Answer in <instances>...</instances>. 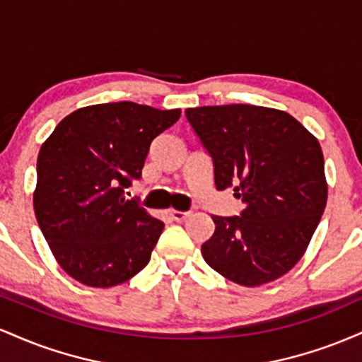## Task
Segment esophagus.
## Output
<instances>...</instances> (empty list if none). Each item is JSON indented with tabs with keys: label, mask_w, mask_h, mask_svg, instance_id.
Segmentation results:
<instances>
[{
	"label": "esophagus",
	"mask_w": 362,
	"mask_h": 362,
	"mask_svg": "<svg viewBox=\"0 0 362 362\" xmlns=\"http://www.w3.org/2000/svg\"><path fill=\"white\" fill-rule=\"evenodd\" d=\"M170 216H172L173 221H184V219H187L190 216L189 211H177V209H172L170 211Z\"/></svg>",
	"instance_id": "34e87169"
}]
</instances>
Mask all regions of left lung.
I'll return each mask as SVG.
<instances>
[{"label": "left lung", "instance_id": "obj_1", "mask_svg": "<svg viewBox=\"0 0 362 362\" xmlns=\"http://www.w3.org/2000/svg\"><path fill=\"white\" fill-rule=\"evenodd\" d=\"M214 165L218 190L233 187L240 216H213L202 243L209 267L255 288L300 262L327 206L325 161L318 139L288 112L231 103L185 110Z\"/></svg>", "mask_w": 362, "mask_h": 362}]
</instances>
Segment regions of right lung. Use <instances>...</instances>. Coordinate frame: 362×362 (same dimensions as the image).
Listing matches in <instances>:
<instances>
[{
  "mask_svg": "<svg viewBox=\"0 0 362 362\" xmlns=\"http://www.w3.org/2000/svg\"><path fill=\"white\" fill-rule=\"evenodd\" d=\"M180 109L134 102L71 112L37 158L34 211L54 259L90 288H112L143 271L165 224L124 195L141 177L149 144Z\"/></svg>",
  "mask_w": 362,
  "mask_h": 362,
  "instance_id": "obj_1",
  "label": "right lung"
}]
</instances>
